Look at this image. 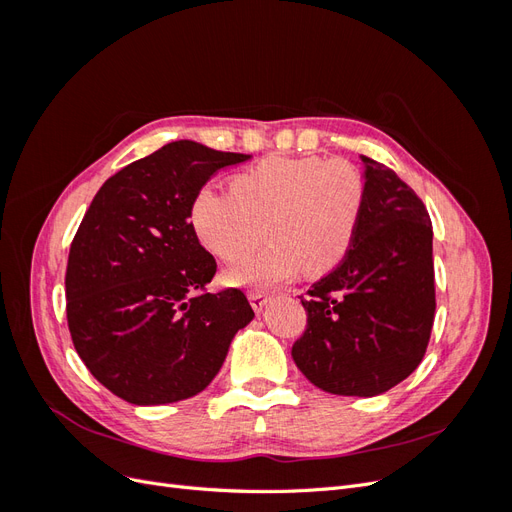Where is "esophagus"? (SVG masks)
Here are the masks:
<instances>
[{"label":"esophagus","mask_w":512,"mask_h":512,"mask_svg":"<svg viewBox=\"0 0 512 512\" xmlns=\"http://www.w3.org/2000/svg\"><path fill=\"white\" fill-rule=\"evenodd\" d=\"M247 299H250V303H252L256 314H260L262 309H265V305L269 303V297H267L265 292H250V294H247Z\"/></svg>","instance_id":"34e87169"}]
</instances>
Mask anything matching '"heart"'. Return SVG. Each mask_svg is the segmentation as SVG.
I'll return each instance as SVG.
<instances>
[{
  "mask_svg": "<svg viewBox=\"0 0 512 512\" xmlns=\"http://www.w3.org/2000/svg\"><path fill=\"white\" fill-rule=\"evenodd\" d=\"M365 205V181L348 162L269 158L232 179V190L203 185L192 198L190 224L207 250L237 260L262 237L269 243L232 265L224 280L237 288H273L333 271L354 243Z\"/></svg>",
  "mask_w": 512,
  "mask_h": 512,
  "instance_id": "b5f03b06",
  "label": "heart"
}]
</instances>
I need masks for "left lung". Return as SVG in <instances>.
Returning a JSON list of instances; mask_svg holds the SVG:
<instances>
[{
  "label": "left lung",
  "mask_w": 512,
  "mask_h": 512,
  "mask_svg": "<svg viewBox=\"0 0 512 512\" xmlns=\"http://www.w3.org/2000/svg\"><path fill=\"white\" fill-rule=\"evenodd\" d=\"M365 205L348 256L301 299L292 346L301 374L333 395L374 397L406 380L431 335L433 232L421 198L391 168L361 158Z\"/></svg>",
  "instance_id": "left-lung-1"
}]
</instances>
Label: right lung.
Segmentation results:
<instances>
[{
	"label": "right lung",
	"mask_w": 512,
	"mask_h": 512,
	"mask_svg": "<svg viewBox=\"0 0 512 512\" xmlns=\"http://www.w3.org/2000/svg\"><path fill=\"white\" fill-rule=\"evenodd\" d=\"M250 156L175 141L106 179L70 245L68 327L100 384L134 406L205 391L254 309L241 290L203 292L213 256L198 243L192 198Z\"/></svg>",
	"instance_id": "right-lung-1"
}]
</instances>
